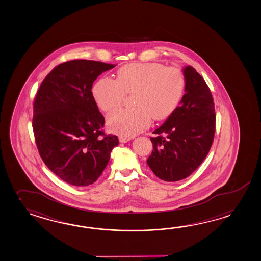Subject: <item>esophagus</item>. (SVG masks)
Returning a JSON list of instances; mask_svg holds the SVG:
<instances>
[{
  "label": "esophagus",
  "mask_w": 261,
  "mask_h": 261,
  "mask_svg": "<svg viewBox=\"0 0 261 261\" xmlns=\"http://www.w3.org/2000/svg\"><path fill=\"white\" fill-rule=\"evenodd\" d=\"M131 139H132L131 138H126V137H120L119 140H120V142H121V143H126V142H128V141H130Z\"/></svg>",
  "instance_id": "esophagus-1"
}]
</instances>
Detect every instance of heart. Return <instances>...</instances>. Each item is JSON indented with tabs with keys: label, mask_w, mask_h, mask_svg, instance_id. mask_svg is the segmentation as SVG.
<instances>
[{
	"label": "heart",
	"mask_w": 261,
	"mask_h": 261,
	"mask_svg": "<svg viewBox=\"0 0 261 261\" xmlns=\"http://www.w3.org/2000/svg\"><path fill=\"white\" fill-rule=\"evenodd\" d=\"M185 87V75L177 67L134 63L119 69L116 81L109 76L100 79L93 93L105 111L121 107L126 94L133 93L134 108L115 110L107 119L112 132L133 137L150 126L151 118L161 121L170 116L180 103Z\"/></svg>",
	"instance_id": "obj_1"
}]
</instances>
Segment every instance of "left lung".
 Segmentation results:
<instances>
[{
    "instance_id": "left-lung-1",
    "label": "left lung",
    "mask_w": 261,
    "mask_h": 261,
    "mask_svg": "<svg viewBox=\"0 0 261 261\" xmlns=\"http://www.w3.org/2000/svg\"><path fill=\"white\" fill-rule=\"evenodd\" d=\"M186 93L180 106L152 134L147 164L159 179L177 181L190 176L210 151L215 138V103L207 83L192 66L184 69Z\"/></svg>"
}]
</instances>
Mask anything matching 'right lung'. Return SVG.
Listing matches in <instances>:
<instances>
[{"label": "right lung", "instance_id": "obj_1", "mask_svg": "<svg viewBox=\"0 0 261 261\" xmlns=\"http://www.w3.org/2000/svg\"><path fill=\"white\" fill-rule=\"evenodd\" d=\"M114 64L73 60L42 81L34 101L33 129L43 162L61 180L88 186L98 179L119 144L105 134V118L92 93L93 81Z\"/></svg>", "mask_w": 261, "mask_h": 261}]
</instances>
